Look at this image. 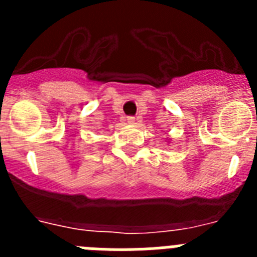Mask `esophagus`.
<instances>
[{"label": "esophagus", "instance_id": "34e87169", "mask_svg": "<svg viewBox=\"0 0 257 257\" xmlns=\"http://www.w3.org/2000/svg\"><path fill=\"white\" fill-rule=\"evenodd\" d=\"M127 123L135 124V117H127Z\"/></svg>", "mask_w": 257, "mask_h": 257}]
</instances>
